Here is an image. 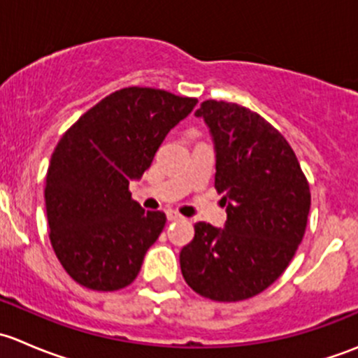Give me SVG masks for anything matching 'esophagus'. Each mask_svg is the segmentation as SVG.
<instances>
[{"instance_id": "esophagus-1", "label": "esophagus", "mask_w": 358, "mask_h": 358, "mask_svg": "<svg viewBox=\"0 0 358 358\" xmlns=\"http://www.w3.org/2000/svg\"><path fill=\"white\" fill-rule=\"evenodd\" d=\"M166 216H168L169 222H176V220H183V216L180 215V213L173 211V209H169V211H166Z\"/></svg>"}]
</instances>
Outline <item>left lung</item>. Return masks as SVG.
I'll use <instances>...</instances> for the list:
<instances>
[{
  "mask_svg": "<svg viewBox=\"0 0 358 358\" xmlns=\"http://www.w3.org/2000/svg\"><path fill=\"white\" fill-rule=\"evenodd\" d=\"M216 152L215 187L223 194V229L199 222L180 252L185 282L215 301L252 298L275 282L305 236L310 187L287 140L256 112L206 100Z\"/></svg>",
  "mask_w": 358,
  "mask_h": 358,
  "instance_id": "obj_1",
  "label": "left lung"
}]
</instances>
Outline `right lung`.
Wrapping results in <instances>:
<instances>
[{
    "label": "right lung",
    "instance_id": "right-lung-1",
    "mask_svg": "<svg viewBox=\"0 0 358 358\" xmlns=\"http://www.w3.org/2000/svg\"><path fill=\"white\" fill-rule=\"evenodd\" d=\"M197 99L164 90H117L81 115L57 143L46 173L50 241L66 272L93 291L129 286L166 223L131 199L162 140Z\"/></svg>",
    "mask_w": 358,
    "mask_h": 358
}]
</instances>
